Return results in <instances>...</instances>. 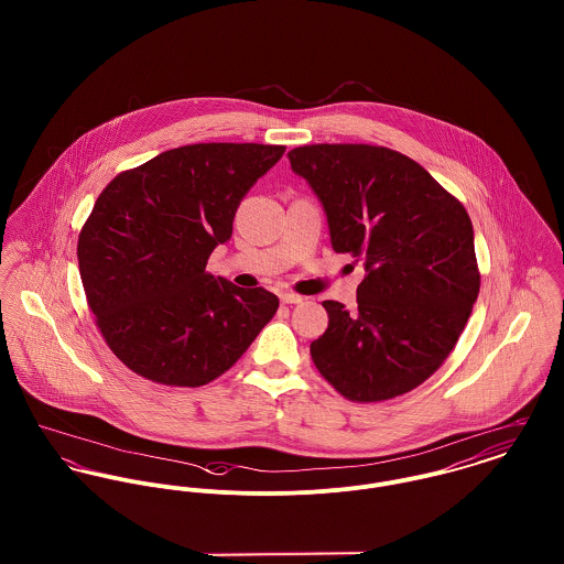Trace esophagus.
<instances>
[{
  "instance_id": "34e87169",
  "label": "esophagus",
  "mask_w": 564,
  "mask_h": 564,
  "mask_svg": "<svg viewBox=\"0 0 564 564\" xmlns=\"http://www.w3.org/2000/svg\"><path fill=\"white\" fill-rule=\"evenodd\" d=\"M280 302L282 304H300L302 295H297V293H280Z\"/></svg>"
}]
</instances>
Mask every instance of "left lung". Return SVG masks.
Here are the masks:
<instances>
[{"label":"left lung","mask_w":564,"mask_h":564,"mask_svg":"<svg viewBox=\"0 0 564 564\" xmlns=\"http://www.w3.org/2000/svg\"><path fill=\"white\" fill-rule=\"evenodd\" d=\"M322 199L332 247L362 260L356 311L323 302L311 343L323 378L349 402H387L423 384L452 354L480 293L465 206L419 162L365 143L289 152Z\"/></svg>","instance_id":"8db88e82"}]
</instances>
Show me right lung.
Wrapping results in <instances>:
<instances>
[{
    "label": "right lung",
    "mask_w": 564,
    "mask_h": 564,
    "mask_svg": "<svg viewBox=\"0 0 564 564\" xmlns=\"http://www.w3.org/2000/svg\"><path fill=\"white\" fill-rule=\"evenodd\" d=\"M284 145L197 143L121 171L78 237L86 302L110 351L164 387L224 376L280 302L206 271L245 193Z\"/></svg>",
    "instance_id": "add662e5"
}]
</instances>
